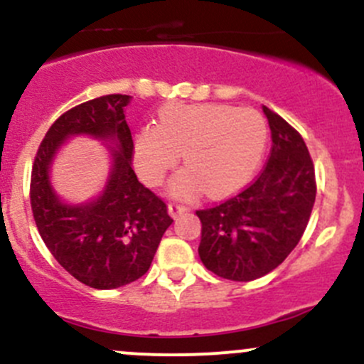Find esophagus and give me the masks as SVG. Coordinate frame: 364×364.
Returning <instances> with one entry per match:
<instances>
[{"label": "esophagus", "mask_w": 364, "mask_h": 364, "mask_svg": "<svg viewBox=\"0 0 364 364\" xmlns=\"http://www.w3.org/2000/svg\"><path fill=\"white\" fill-rule=\"evenodd\" d=\"M167 208H168V213H171L172 218H178L181 213H185L186 209H188L185 204H181V203H168Z\"/></svg>", "instance_id": "esophagus-1"}]
</instances>
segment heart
<instances>
[{"instance_id": "obj_1", "label": "heart", "mask_w": 364, "mask_h": 364, "mask_svg": "<svg viewBox=\"0 0 364 364\" xmlns=\"http://www.w3.org/2000/svg\"><path fill=\"white\" fill-rule=\"evenodd\" d=\"M266 123L253 109L220 104H168L156 124L141 128L134 141V161L148 185L185 159L188 165L172 179V193L190 196L203 188L222 196L240 188L266 146Z\"/></svg>"}]
</instances>
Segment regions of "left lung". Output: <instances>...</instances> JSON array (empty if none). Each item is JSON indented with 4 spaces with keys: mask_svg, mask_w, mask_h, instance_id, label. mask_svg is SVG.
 Masks as SVG:
<instances>
[{
    "mask_svg": "<svg viewBox=\"0 0 364 364\" xmlns=\"http://www.w3.org/2000/svg\"><path fill=\"white\" fill-rule=\"evenodd\" d=\"M264 114L273 144L262 171L240 193L196 211L203 223L200 260L232 282L257 280L287 259L317 193L314 161L299 132L271 109Z\"/></svg>",
    "mask_w": 364,
    "mask_h": 364,
    "instance_id": "8db88e82",
    "label": "left lung"
}]
</instances>
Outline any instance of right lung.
Listing matches in <instances>:
<instances>
[{
    "mask_svg": "<svg viewBox=\"0 0 364 364\" xmlns=\"http://www.w3.org/2000/svg\"><path fill=\"white\" fill-rule=\"evenodd\" d=\"M128 102V95H104L68 109L47 130L31 168L29 199L43 243L73 278L93 289H117L139 280L172 223L167 204L139 183L132 168L134 141L123 114ZM75 133L120 142L106 192L86 206L63 205L48 183L53 153Z\"/></svg>",
    "mask_w": 364,
    "mask_h": 364,
    "instance_id": "add662e5",
    "label": "right lung"
}]
</instances>
